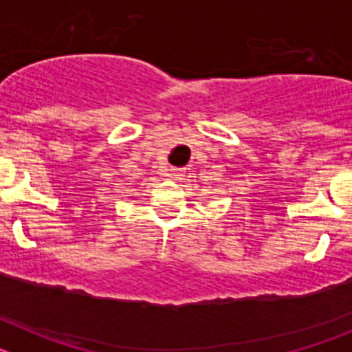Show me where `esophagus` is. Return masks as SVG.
<instances>
[{
	"mask_svg": "<svg viewBox=\"0 0 352 352\" xmlns=\"http://www.w3.org/2000/svg\"><path fill=\"white\" fill-rule=\"evenodd\" d=\"M182 174L183 169H178V167H173V169H170V176H174V178H179Z\"/></svg>",
	"mask_w": 352,
	"mask_h": 352,
	"instance_id": "obj_1",
	"label": "esophagus"
}]
</instances>
